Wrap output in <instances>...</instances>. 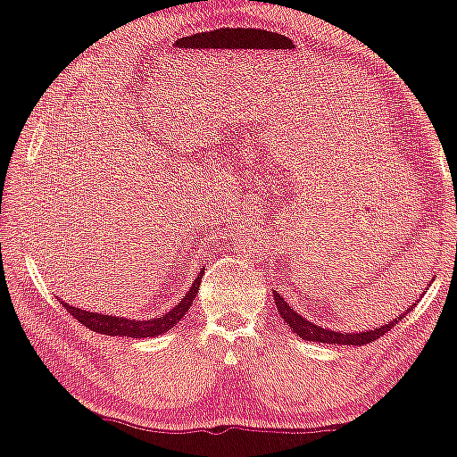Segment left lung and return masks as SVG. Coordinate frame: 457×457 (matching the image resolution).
<instances>
[{
    "label": "left lung",
    "mask_w": 457,
    "mask_h": 457,
    "mask_svg": "<svg viewBox=\"0 0 457 457\" xmlns=\"http://www.w3.org/2000/svg\"><path fill=\"white\" fill-rule=\"evenodd\" d=\"M272 293H274L278 313H280L284 323H287V326L293 329L295 334H299V338L309 340V342L340 344V346H362V344H369V342H373L377 338H381L383 334H387L389 329H392L398 321H402V317L410 313V309H412V307H408V311H404V313H402L400 317H395L394 321H387L386 326L373 328V329H369V332H348L346 334V332H332V329L315 326L313 321H309V320H305V317H301L299 311L290 309L288 303L284 301L282 296L276 293V290H272Z\"/></svg>",
    "instance_id": "8db88e82"
}]
</instances>
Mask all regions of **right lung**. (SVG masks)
Returning <instances> with one entry per match:
<instances>
[{"instance_id":"1","label":"right lung","mask_w":457,"mask_h":457,"mask_svg":"<svg viewBox=\"0 0 457 457\" xmlns=\"http://www.w3.org/2000/svg\"><path fill=\"white\" fill-rule=\"evenodd\" d=\"M202 274L195 278L194 284H191L187 293H185L183 299L177 303V305L167 311V313L161 317H154V320H128V317H113V315H104V313H92V311L86 309H78L71 307L70 303H63L65 311H70V315H74L78 321L84 323L86 328L92 329V332L98 334H107V336H128V338H150V336H161L164 332H169L170 328H175L179 323L187 309L194 305L197 290H200V282H202Z\"/></svg>"}]
</instances>
